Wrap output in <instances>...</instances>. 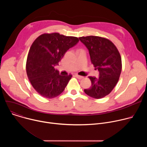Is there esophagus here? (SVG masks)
I'll return each instance as SVG.
<instances>
[{
  "instance_id": "34e87169",
  "label": "esophagus",
  "mask_w": 147,
  "mask_h": 147,
  "mask_svg": "<svg viewBox=\"0 0 147 147\" xmlns=\"http://www.w3.org/2000/svg\"><path fill=\"white\" fill-rule=\"evenodd\" d=\"M75 76H76L77 78H78V79H82V78H84V77L81 76H79V75H78V74H75Z\"/></svg>"
}]
</instances>
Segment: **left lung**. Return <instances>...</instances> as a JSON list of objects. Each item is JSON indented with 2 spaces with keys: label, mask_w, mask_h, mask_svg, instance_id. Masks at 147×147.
<instances>
[{
  "label": "left lung",
  "mask_w": 147,
  "mask_h": 147,
  "mask_svg": "<svg viewBox=\"0 0 147 147\" xmlns=\"http://www.w3.org/2000/svg\"><path fill=\"white\" fill-rule=\"evenodd\" d=\"M79 39L88 49L91 63L99 72L98 78L89 77L92 84L84 92L93 98H102L111 92L119 81L122 68L121 56L107 38L91 35Z\"/></svg>",
  "instance_id": "1"
}]
</instances>
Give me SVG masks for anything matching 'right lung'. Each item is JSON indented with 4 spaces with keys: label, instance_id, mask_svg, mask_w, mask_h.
<instances>
[{
    "label": "right lung",
    "instance_id": "obj_1",
    "mask_svg": "<svg viewBox=\"0 0 147 147\" xmlns=\"http://www.w3.org/2000/svg\"><path fill=\"white\" fill-rule=\"evenodd\" d=\"M78 41L77 37L53 32L42 34L33 42L27 56L26 71L33 88L42 96L53 98L64 91L72 75L61 76L54 67Z\"/></svg>",
    "mask_w": 147,
    "mask_h": 147
}]
</instances>
